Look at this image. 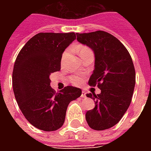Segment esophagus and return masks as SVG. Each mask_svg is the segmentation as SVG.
<instances>
[{"label": "esophagus", "instance_id": "obj_1", "mask_svg": "<svg viewBox=\"0 0 151 151\" xmlns=\"http://www.w3.org/2000/svg\"><path fill=\"white\" fill-rule=\"evenodd\" d=\"M82 98H85L86 97V91H82Z\"/></svg>", "mask_w": 151, "mask_h": 151}]
</instances>
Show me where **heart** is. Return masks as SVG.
<instances>
[{
  "instance_id": "b5f03b06",
  "label": "heart",
  "mask_w": 151,
  "mask_h": 151,
  "mask_svg": "<svg viewBox=\"0 0 151 151\" xmlns=\"http://www.w3.org/2000/svg\"><path fill=\"white\" fill-rule=\"evenodd\" d=\"M73 48L74 50H76L79 53V55L80 56H82L83 55L84 53L87 52H90V51H91V50L88 47L86 46V45H82V44H78V45H75V46L73 47ZM69 49H66L64 53H63L62 55V59H61V61H64V60L65 59V57L67 56V55L69 54ZM70 82L73 85H80V84H82V78L80 77V76H72V77H70Z\"/></svg>"
}]
</instances>
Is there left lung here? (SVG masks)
<instances>
[{"label": "left lung", "mask_w": 151, "mask_h": 151, "mask_svg": "<svg viewBox=\"0 0 151 151\" xmlns=\"http://www.w3.org/2000/svg\"><path fill=\"white\" fill-rule=\"evenodd\" d=\"M77 40L95 52L89 84L101 90L99 95L86 94L95 100V107L86 113V120L93 129H108L120 121L132 100L136 82L133 60L123 43L108 32L77 33Z\"/></svg>", "instance_id": "obj_1"}]
</instances>
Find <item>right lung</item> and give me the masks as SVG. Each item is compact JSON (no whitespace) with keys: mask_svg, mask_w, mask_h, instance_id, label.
<instances>
[{"mask_svg":"<svg viewBox=\"0 0 151 151\" xmlns=\"http://www.w3.org/2000/svg\"><path fill=\"white\" fill-rule=\"evenodd\" d=\"M76 39L74 32L39 33L18 53L13 70V90L26 119L39 129L55 131L62 126L71 101L82 90L71 86L56 92L50 75L60 70L62 53Z\"/></svg>","mask_w":151,"mask_h":151,"instance_id":"right-lung-1","label":"right lung"}]
</instances>
